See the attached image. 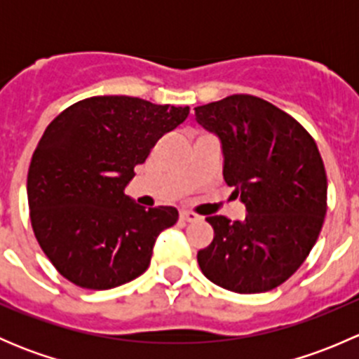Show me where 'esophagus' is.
I'll list each match as a JSON object with an SVG mask.
<instances>
[{
	"label": "esophagus",
	"mask_w": 359,
	"mask_h": 359,
	"mask_svg": "<svg viewBox=\"0 0 359 359\" xmlns=\"http://www.w3.org/2000/svg\"><path fill=\"white\" fill-rule=\"evenodd\" d=\"M180 219L186 220V222H194V220L200 219V215H196V213L193 212H187V210H182V212H180Z\"/></svg>",
	"instance_id": "esophagus-1"
}]
</instances>
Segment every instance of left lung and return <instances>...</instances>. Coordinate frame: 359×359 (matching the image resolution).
I'll return each mask as SVG.
<instances>
[{"label":"left lung","instance_id":"8db88e82","mask_svg":"<svg viewBox=\"0 0 359 359\" xmlns=\"http://www.w3.org/2000/svg\"><path fill=\"white\" fill-rule=\"evenodd\" d=\"M217 133L224 180L247 206L243 220L206 217L213 241L198 252L201 273L236 293L280 287L304 264L327 215V172L311 133L255 95L194 107Z\"/></svg>","mask_w":359,"mask_h":359}]
</instances>
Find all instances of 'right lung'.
Returning <instances> with one entry per match:
<instances>
[{"label":"right lung","instance_id":"1","mask_svg":"<svg viewBox=\"0 0 359 359\" xmlns=\"http://www.w3.org/2000/svg\"><path fill=\"white\" fill-rule=\"evenodd\" d=\"M187 114L189 107L99 95L46 126L27 172L29 217L45 255L76 287L109 290L146 273L158 234L179 212L146 210L123 191L133 168Z\"/></svg>","mask_w":359,"mask_h":359}]
</instances>
